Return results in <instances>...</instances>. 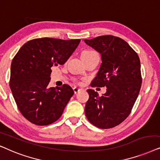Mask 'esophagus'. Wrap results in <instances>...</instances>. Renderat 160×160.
Segmentation results:
<instances>
[{
  "instance_id": "34e87169",
  "label": "esophagus",
  "mask_w": 160,
  "mask_h": 160,
  "mask_svg": "<svg viewBox=\"0 0 160 160\" xmlns=\"http://www.w3.org/2000/svg\"><path fill=\"white\" fill-rule=\"evenodd\" d=\"M73 90H74V93H78L79 91H80V88H78V87H74V88H73Z\"/></svg>"
}]
</instances>
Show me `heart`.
Returning a JSON list of instances; mask_svg holds the SVG:
<instances>
[{
  "instance_id": "b5f03b06",
  "label": "heart",
  "mask_w": 160,
  "mask_h": 160,
  "mask_svg": "<svg viewBox=\"0 0 160 160\" xmlns=\"http://www.w3.org/2000/svg\"><path fill=\"white\" fill-rule=\"evenodd\" d=\"M95 52H96L92 50H87V51H84V52H82V54H91V53H95Z\"/></svg>"
}]
</instances>
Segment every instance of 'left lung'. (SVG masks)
Instances as JSON below:
<instances>
[{
	"mask_svg": "<svg viewBox=\"0 0 160 160\" xmlns=\"http://www.w3.org/2000/svg\"><path fill=\"white\" fill-rule=\"evenodd\" d=\"M84 42L101 54V66L91 86L107 87L101 97L92 89L87 90L89 99L85 113L98 128H112L127 118L139 94L142 83L140 58L128 43L113 36Z\"/></svg>",
	"mask_w": 160,
	"mask_h": 160,
	"instance_id": "obj_1",
	"label": "left lung"
}]
</instances>
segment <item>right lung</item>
I'll return each mask as SVG.
<instances>
[{"label":"right lung","mask_w":160,"mask_h":160,"mask_svg":"<svg viewBox=\"0 0 160 160\" xmlns=\"http://www.w3.org/2000/svg\"><path fill=\"white\" fill-rule=\"evenodd\" d=\"M80 39L41 38L23 44L11 64L9 86L21 113L30 122L46 126L61 116L74 94L69 85L49 87L51 67L64 64Z\"/></svg>","instance_id":"add662e5"}]
</instances>
